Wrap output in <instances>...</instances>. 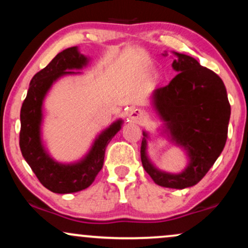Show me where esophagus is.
Wrapping results in <instances>:
<instances>
[{
	"label": "esophagus",
	"instance_id": "34e87169",
	"mask_svg": "<svg viewBox=\"0 0 248 248\" xmlns=\"http://www.w3.org/2000/svg\"><path fill=\"white\" fill-rule=\"evenodd\" d=\"M130 118H132L134 121H142L144 119V114L140 109H135L133 110L132 114H130Z\"/></svg>",
	"mask_w": 248,
	"mask_h": 248
}]
</instances>
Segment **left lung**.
Listing matches in <instances>:
<instances>
[{"mask_svg":"<svg viewBox=\"0 0 248 248\" xmlns=\"http://www.w3.org/2000/svg\"><path fill=\"white\" fill-rule=\"evenodd\" d=\"M172 67L178 75L154 92V105L168 121L173 140L186 148L189 167L179 175L161 172L146 155L147 134L141 143L142 166L158 186L184 189L197 184L223 152L231 106L226 88L217 73L192 57L176 53Z\"/></svg>","mask_w":248,"mask_h":248,"instance_id":"obj_1","label":"left lung"}]
</instances>
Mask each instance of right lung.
Here are the masks:
<instances>
[{
	"instance_id": "right-lung-1",
	"label": "right lung",
	"mask_w": 248,
	"mask_h": 248,
	"mask_svg": "<svg viewBox=\"0 0 248 248\" xmlns=\"http://www.w3.org/2000/svg\"><path fill=\"white\" fill-rule=\"evenodd\" d=\"M87 58L78 52L76 46L62 51L47 66L31 79L27 98L21 108L19 148L38 181L50 191L71 193L86 189L93 183L102 169L105 150L113 136L120 130L121 121H116L96 139L94 146L85 160L71 166L51 160L41 143L39 124L42 120V104L52 82L58 77L72 73L71 69H81Z\"/></svg>"
}]
</instances>
